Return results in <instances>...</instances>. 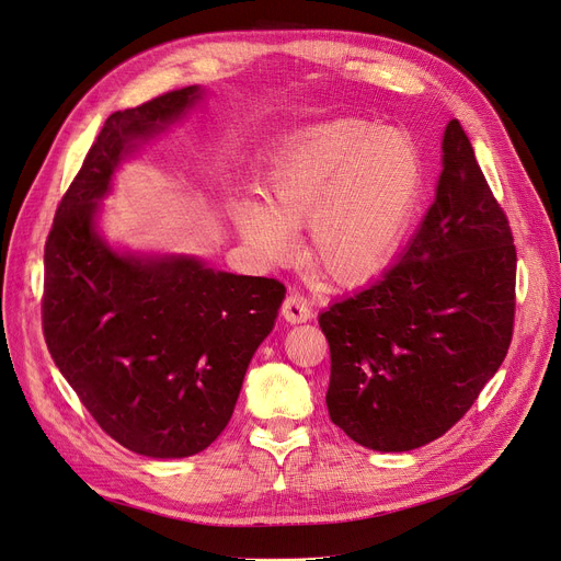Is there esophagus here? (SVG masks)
Masks as SVG:
<instances>
[{
	"label": "esophagus",
	"mask_w": 561,
	"mask_h": 561,
	"mask_svg": "<svg viewBox=\"0 0 561 561\" xmlns=\"http://www.w3.org/2000/svg\"><path fill=\"white\" fill-rule=\"evenodd\" d=\"M311 307L300 294H288L282 302V316L288 323H305L311 319Z\"/></svg>",
	"instance_id": "34e87169"
}]
</instances>
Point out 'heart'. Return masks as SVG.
<instances>
[{
  "instance_id": "1",
  "label": "heart",
  "mask_w": 561,
  "mask_h": 561,
  "mask_svg": "<svg viewBox=\"0 0 561 561\" xmlns=\"http://www.w3.org/2000/svg\"><path fill=\"white\" fill-rule=\"evenodd\" d=\"M420 190V158L408 137L359 118H339L290 137L263 194L238 199L233 220L267 261L294 254L290 229L309 225L307 250L325 275L367 277L394 254Z\"/></svg>"
}]
</instances>
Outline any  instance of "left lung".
<instances>
[{
    "label": "left lung",
    "mask_w": 561,
    "mask_h": 561,
    "mask_svg": "<svg viewBox=\"0 0 561 561\" xmlns=\"http://www.w3.org/2000/svg\"><path fill=\"white\" fill-rule=\"evenodd\" d=\"M415 238L382 277L319 316L330 420L376 451H410L472 408L514 336L516 245L456 118Z\"/></svg>",
    "instance_id": "1"
}]
</instances>
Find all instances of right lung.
Segmentation results:
<instances>
[{
	"mask_svg": "<svg viewBox=\"0 0 561 561\" xmlns=\"http://www.w3.org/2000/svg\"><path fill=\"white\" fill-rule=\"evenodd\" d=\"M199 99V87H185L114 112L45 240L47 351L112 440L151 458L192 456L217 440L286 294L277 279L215 273L185 256H121L93 231L95 199L133 141Z\"/></svg>",
	"mask_w": 561,
	"mask_h": 561,
	"instance_id": "obj_1",
	"label": "right lung"
}]
</instances>
